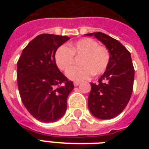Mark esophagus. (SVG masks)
Segmentation results:
<instances>
[{
  "label": "esophagus",
  "mask_w": 149,
  "mask_h": 149,
  "mask_svg": "<svg viewBox=\"0 0 149 149\" xmlns=\"http://www.w3.org/2000/svg\"><path fill=\"white\" fill-rule=\"evenodd\" d=\"M79 82H78V81H75L74 83H73V85H74L75 86H77L78 85H79Z\"/></svg>",
  "instance_id": "obj_1"
}]
</instances>
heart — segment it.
Returning a JSON list of instances; mask_svg holds the SVG:
<instances>
[{"label": "heart", "mask_w": 149, "mask_h": 149, "mask_svg": "<svg viewBox=\"0 0 149 149\" xmlns=\"http://www.w3.org/2000/svg\"><path fill=\"white\" fill-rule=\"evenodd\" d=\"M79 58V68L69 70L74 64V57ZM55 63L63 72H67V77L71 80L82 81L89 79L92 74L97 76L107 69L111 54L107 48L99 45L93 38H84L70 43L67 47L60 46L55 52Z\"/></svg>", "instance_id": "obj_1"}]
</instances>
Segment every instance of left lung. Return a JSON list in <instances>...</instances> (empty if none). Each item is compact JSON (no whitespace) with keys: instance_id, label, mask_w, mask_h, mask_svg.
<instances>
[{"instance_id":"1","label":"left lung","mask_w":149,"mask_h":149,"mask_svg":"<svg viewBox=\"0 0 149 149\" xmlns=\"http://www.w3.org/2000/svg\"><path fill=\"white\" fill-rule=\"evenodd\" d=\"M93 36L110 52L107 69L97 84L91 83L88 107L91 113L100 119H111L120 114L129 102L134 78V69L130 52L119 42L102 32Z\"/></svg>"}]
</instances>
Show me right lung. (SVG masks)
I'll return each instance as SVG.
<instances>
[{
    "label": "right lung",
    "instance_id": "right-lung-1",
    "mask_svg": "<svg viewBox=\"0 0 149 149\" xmlns=\"http://www.w3.org/2000/svg\"><path fill=\"white\" fill-rule=\"evenodd\" d=\"M70 37L42 34L24 48L17 63V86L22 103L37 120L55 122L64 115L74 86L59 71L55 52Z\"/></svg>",
    "mask_w": 149,
    "mask_h": 149
}]
</instances>
